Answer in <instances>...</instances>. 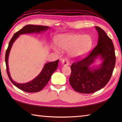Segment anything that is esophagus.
I'll return each instance as SVG.
<instances>
[{"label":"esophagus","mask_w":122,"mask_h":122,"mask_svg":"<svg viewBox=\"0 0 122 122\" xmlns=\"http://www.w3.org/2000/svg\"><path fill=\"white\" fill-rule=\"evenodd\" d=\"M62 64H63L64 66H68L69 65V62L68 61V60L66 59H63L61 61Z\"/></svg>","instance_id":"obj_1"}]
</instances>
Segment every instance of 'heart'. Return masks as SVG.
<instances>
[{"mask_svg": "<svg viewBox=\"0 0 122 122\" xmlns=\"http://www.w3.org/2000/svg\"><path fill=\"white\" fill-rule=\"evenodd\" d=\"M56 45L62 50H68L72 58L81 59L86 56L91 50L93 39L90 35L81 34H64L57 36ZM57 51L56 48H53Z\"/></svg>", "mask_w": 122, "mask_h": 122, "instance_id": "1", "label": "heart"}]
</instances>
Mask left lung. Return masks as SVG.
Segmentation results:
<instances>
[{"label": "left lung", "instance_id": "obj_1", "mask_svg": "<svg viewBox=\"0 0 122 122\" xmlns=\"http://www.w3.org/2000/svg\"><path fill=\"white\" fill-rule=\"evenodd\" d=\"M98 35L97 45L89 56L72 63L69 82L76 91L92 93L102 89L112 76L116 61L115 49L112 40L99 27L96 26ZM98 57L102 63L97 68L90 66Z\"/></svg>", "mask_w": 122, "mask_h": 122}]
</instances>
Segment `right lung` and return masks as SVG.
Returning a JSON list of instances; mask_svg holds the SVG:
<instances>
[{
    "label": "right lung",
    "instance_id": "right-lung-1",
    "mask_svg": "<svg viewBox=\"0 0 122 122\" xmlns=\"http://www.w3.org/2000/svg\"><path fill=\"white\" fill-rule=\"evenodd\" d=\"M49 29H50V27L48 26L28 25L23 27L21 29L18 31V32H15L9 43L8 47L7 49L6 55H5V62H6V64L7 74L10 80L12 83L18 89L21 90L23 91L28 93H34L39 92L42 90L43 88L48 83L53 72L56 71L57 68H58L59 60H57L54 62H51L46 63L39 74L36 76L34 79H33L32 81L25 83H18L12 79L9 71L8 58L13 43H14L15 40L19 37L20 35L32 33H39L45 31Z\"/></svg>",
    "mask_w": 122,
    "mask_h": 122
}]
</instances>
